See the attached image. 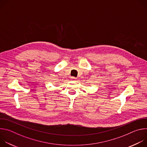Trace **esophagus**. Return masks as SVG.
Here are the masks:
<instances>
[{"instance_id":"obj_1","label":"esophagus","mask_w":147,"mask_h":147,"mask_svg":"<svg viewBox=\"0 0 147 147\" xmlns=\"http://www.w3.org/2000/svg\"><path fill=\"white\" fill-rule=\"evenodd\" d=\"M71 80H73V81H75L76 80V78L74 77H71Z\"/></svg>"}]
</instances>
